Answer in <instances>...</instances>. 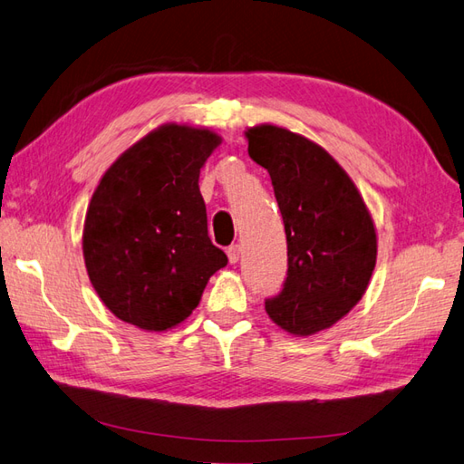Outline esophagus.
Listing matches in <instances>:
<instances>
[{"label":"esophagus","instance_id":"esophagus-1","mask_svg":"<svg viewBox=\"0 0 464 464\" xmlns=\"http://www.w3.org/2000/svg\"><path fill=\"white\" fill-rule=\"evenodd\" d=\"M227 256H229V263H231V265L239 263V258H241V245H231L229 249H227Z\"/></svg>","mask_w":464,"mask_h":464}]
</instances>
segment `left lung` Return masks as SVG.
<instances>
[{
	"label": "left lung",
	"instance_id": "left-lung-1",
	"mask_svg": "<svg viewBox=\"0 0 464 464\" xmlns=\"http://www.w3.org/2000/svg\"><path fill=\"white\" fill-rule=\"evenodd\" d=\"M249 156L271 176L283 215L288 271L265 310L293 336H314L360 303L378 258L372 213L336 160L276 124L246 128Z\"/></svg>",
	"mask_w": 464,
	"mask_h": 464
}]
</instances>
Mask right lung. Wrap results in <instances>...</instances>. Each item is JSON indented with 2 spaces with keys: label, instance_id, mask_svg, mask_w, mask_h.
Returning a JSON list of instances; mask_svg holds the SVG:
<instances>
[{
  "label": "right lung",
  "instance_id": "obj_1",
  "mask_svg": "<svg viewBox=\"0 0 464 464\" xmlns=\"http://www.w3.org/2000/svg\"><path fill=\"white\" fill-rule=\"evenodd\" d=\"M221 136L161 124L114 160L96 186L82 227L91 285L116 318L168 332L199 304L227 255L208 235L199 171Z\"/></svg>",
  "mask_w": 464,
  "mask_h": 464
}]
</instances>
